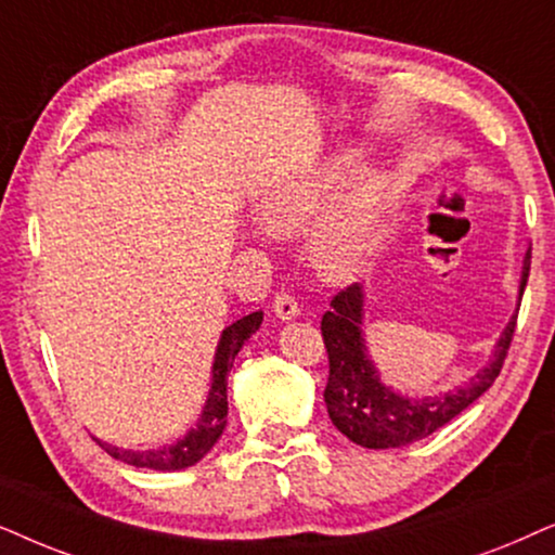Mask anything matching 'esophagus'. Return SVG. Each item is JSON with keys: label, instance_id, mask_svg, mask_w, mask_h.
<instances>
[{"label": "esophagus", "instance_id": "1", "mask_svg": "<svg viewBox=\"0 0 555 555\" xmlns=\"http://www.w3.org/2000/svg\"><path fill=\"white\" fill-rule=\"evenodd\" d=\"M273 314L279 317V320L282 322H289V320H294V317L299 314V305H297V299L292 297V294H276V297H273Z\"/></svg>", "mask_w": 555, "mask_h": 555}]
</instances>
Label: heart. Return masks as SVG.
Instances as JSON below:
<instances>
[{"mask_svg":"<svg viewBox=\"0 0 555 555\" xmlns=\"http://www.w3.org/2000/svg\"><path fill=\"white\" fill-rule=\"evenodd\" d=\"M358 154H343L305 175L273 184L256 205L258 223L269 233L305 231L350 180ZM390 184L383 175H367L337 197L309 235V258L320 279L345 284L365 271L378 248Z\"/></svg>","mask_w":555,"mask_h":555,"instance_id":"1","label":"heart"}]
</instances>
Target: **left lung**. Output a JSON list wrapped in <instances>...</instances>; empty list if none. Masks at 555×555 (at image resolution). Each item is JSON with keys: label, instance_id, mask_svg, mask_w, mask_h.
<instances>
[{"label": "left lung", "instance_id": "8db88e82", "mask_svg": "<svg viewBox=\"0 0 555 555\" xmlns=\"http://www.w3.org/2000/svg\"><path fill=\"white\" fill-rule=\"evenodd\" d=\"M530 250L522 261L520 294L528 284ZM363 286L352 284L337 292L330 301V312L322 317V337L330 358V378L324 388V403L337 431L365 449H398L431 437L437 428L477 401L492 386L505 363L515 335L518 314L507 322L492 360L464 386L439 396L409 398L396 393L380 380L363 337Z\"/></svg>", "mask_w": 555, "mask_h": 555}]
</instances>
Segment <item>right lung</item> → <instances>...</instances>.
<instances>
[{
  "label": "right lung",
  "instance_id": "obj_1",
  "mask_svg": "<svg viewBox=\"0 0 555 555\" xmlns=\"http://www.w3.org/2000/svg\"><path fill=\"white\" fill-rule=\"evenodd\" d=\"M261 322L263 312H254L248 317H241V320H235L231 327L223 330L216 350V360H212V386L208 401H205L201 418H197L195 428H190L188 437L177 439L175 444L169 447L144 449V452L106 444V441L101 439H95V444H99L106 454L114 456V460L127 462L131 467H146L157 472L184 469L201 462L203 456L216 447V441L220 439V434H223V428L228 424V373H231L235 354H238L243 343L261 327Z\"/></svg>",
  "mask_w": 555,
  "mask_h": 555
}]
</instances>
